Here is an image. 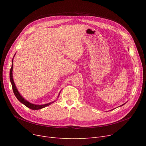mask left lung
<instances>
[{"label": "left lung", "instance_id": "1", "mask_svg": "<svg viewBox=\"0 0 146 146\" xmlns=\"http://www.w3.org/2000/svg\"><path fill=\"white\" fill-rule=\"evenodd\" d=\"M123 105H124V104H123Z\"/></svg>", "mask_w": 146, "mask_h": 146}]
</instances>
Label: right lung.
<instances>
[{"mask_svg":"<svg viewBox=\"0 0 146 146\" xmlns=\"http://www.w3.org/2000/svg\"><path fill=\"white\" fill-rule=\"evenodd\" d=\"M15 55H14V56H15ZM13 59H12V67H11V70H10V80H11V84H12V89H13V93H14L15 96L17 97V98L18 99V100L21 103H22L23 104H24V105H25L27 107H28V108L31 109V110H40V109L45 108V107L50 105L51 103H52V102H51V103L44 104V105H35V104H33L31 103L28 102L27 101L25 100L24 98H22V96L20 95V94L19 93V92L18 91V90H17V89L16 88V86H15V83L13 82V76H12Z\"/></svg>","mask_w":146,"mask_h":146,"instance_id":"right-lung-1","label":"right lung"}]
</instances>
